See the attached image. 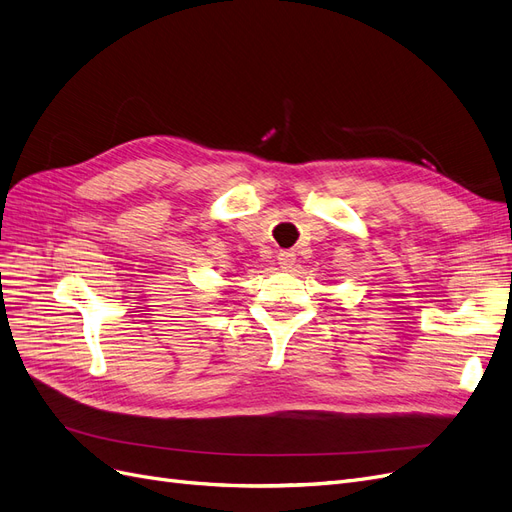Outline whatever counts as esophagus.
I'll list each match as a JSON object with an SVG mask.
<instances>
[{"label":"esophagus","mask_w":512,"mask_h":512,"mask_svg":"<svg viewBox=\"0 0 512 512\" xmlns=\"http://www.w3.org/2000/svg\"><path fill=\"white\" fill-rule=\"evenodd\" d=\"M294 260H297V256L288 250H280V254H277V265H280L282 269H290L294 265Z\"/></svg>","instance_id":"obj_1"}]
</instances>
